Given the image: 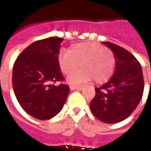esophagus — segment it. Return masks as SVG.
I'll use <instances>...</instances> for the list:
<instances>
[{
    "mask_svg": "<svg viewBox=\"0 0 151 151\" xmlns=\"http://www.w3.org/2000/svg\"><path fill=\"white\" fill-rule=\"evenodd\" d=\"M84 88L83 86H70V90H79L82 91Z\"/></svg>",
    "mask_w": 151,
    "mask_h": 151,
    "instance_id": "1",
    "label": "esophagus"
}]
</instances>
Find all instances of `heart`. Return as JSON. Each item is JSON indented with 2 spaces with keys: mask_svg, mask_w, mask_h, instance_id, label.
<instances>
[{
  "mask_svg": "<svg viewBox=\"0 0 151 151\" xmlns=\"http://www.w3.org/2000/svg\"><path fill=\"white\" fill-rule=\"evenodd\" d=\"M58 65L65 75L76 71L79 65L82 68L68 78L69 84L88 82L92 78L102 83L113 74L116 59L108 47L94 42H85L73 44L68 52L60 53Z\"/></svg>",
  "mask_w": 151,
  "mask_h": 151,
  "instance_id": "1",
  "label": "heart"
}]
</instances>
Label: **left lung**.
<instances>
[{"mask_svg":"<svg viewBox=\"0 0 151 151\" xmlns=\"http://www.w3.org/2000/svg\"><path fill=\"white\" fill-rule=\"evenodd\" d=\"M112 51L116 59L113 76L104 85L95 88L90 104L92 113L104 123L125 120L136 109L142 98V69L132 53L110 42H102Z\"/></svg>","mask_w":151,"mask_h":151,"instance_id":"obj_1","label":"left lung"}]
</instances>
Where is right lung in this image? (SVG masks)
Returning <instances> with one entry per match:
<instances>
[{"label":"right lung","mask_w":151,"mask_h":151,"mask_svg":"<svg viewBox=\"0 0 151 151\" xmlns=\"http://www.w3.org/2000/svg\"><path fill=\"white\" fill-rule=\"evenodd\" d=\"M62 38L35 41L18 56L13 68L15 96L27 113L39 120H49L61 111L69 86L53 85L64 80L58 65Z\"/></svg>","instance_id":"obj_1"}]
</instances>
